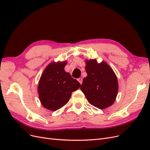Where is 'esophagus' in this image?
Returning a JSON list of instances; mask_svg holds the SVG:
<instances>
[{
	"label": "esophagus",
	"mask_w": 150,
	"mask_h": 150,
	"mask_svg": "<svg viewBox=\"0 0 150 150\" xmlns=\"http://www.w3.org/2000/svg\"><path fill=\"white\" fill-rule=\"evenodd\" d=\"M78 81H79V83L81 84L83 83V78H78Z\"/></svg>",
	"instance_id": "1"
}]
</instances>
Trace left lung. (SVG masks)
I'll use <instances>...</instances> for the list:
<instances>
[{"instance_id":"1","label":"left lung","mask_w":150,"mask_h":150,"mask_svg":"<svg viewBox=\"0 0 150 150\" xmlns=\"http://www.w3.org/2000/svg\"><path fill=\"white\" fill-rule=\"evenodd\" d=\"M88 76L83 79L81 89L91 105L101 110L115 102L118 91L117 77L106 62L86 60Z\"/></svg>"}]
</instances>
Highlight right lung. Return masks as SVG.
Here are the masks:
<instances>
[{
    "instance_id": "obj_1",
    "label": "right lung",
    "mask_w": 150,
    "mask_h": 150,
    "mask_svg": "<svg viewBox=\"0 0 150 150\" xmlns=\"http://www.w3.org/2000/svg\"><path fill=\"white\" fill-rule=\"evenodd\" d=\"M67 61L51 62L46 67L38 84V94L42 105L56 111L66 104L80 83L64 71Z\"/></svg>"
}]
</instances>
